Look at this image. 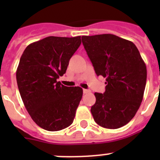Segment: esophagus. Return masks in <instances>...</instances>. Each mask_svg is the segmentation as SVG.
<instances>
[{
    "instance_id": "esophagus-1",
    "label": "esophagus",
    "mask_w": 160,
    "mask_h": 160,
    "mask_svg": "<svg viewBox=\"0 0 160 160\" xmlns=\"http://www.w3.org/2000/svg\"><path fill=\"white\" fill-rule=\"evenodd\" d=\"M83 93H90V90H88V89H83Z\"/></svg>"
}]
</instances>
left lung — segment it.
I'll return each instance as SVG.
<instances>
[{
	"label": "left lung",
	"instance_id": "obj_1",
	"mask_svg": "<svg viewBox=\"0 0 160 160\" xmlns=\"http://www.w3.org/2000/svg\"><path fill=\"white\" fill-rule=\"evenodd\" d=\"M98 76L105 77V92L95 93L90 111L103 128H121L133 118L142 101L146 64L133 42L111 34L82 36Z\"/></svg>",
	"mask_w": 160,
	"mask_h": 160
}]
</instances>
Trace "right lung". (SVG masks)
Returning <instances> with one entry per match:
<instances>
[{"label":"right lung","mask_w":160,"mask_h":160,"mask_svg":"<svg viewBox=\"0 0 160 160\" xmlns=\"http://www.w3.org/2000/svg\"><path fill=\"white\" fill-rule=\"evenodd\" d=\"M80 44L81 36H49L28 45L22 55L18 87L31 118L43 129L62 130L73 122L83 89L64 86L57 79Z\"/></svg>","instance_id":"obj_1"}]
</instances>
